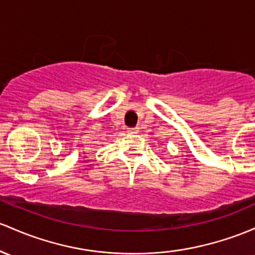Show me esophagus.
Instances as JSON below:
<instances>
[{
    "mask_svg": "<svg viewBox=\"0 0 255 255\" xmlns=\"http://www.w3.org/2000/svg\"><path fill=\"white\" fill-rule=\"evenodd\" d=\"M139 132V128H127V133L128 134H135Z\"/></svg>",
    "mask_w": 255,
    "mask_h": 255,
    "instance_id": "obj_1",
    "label": "esophagus"
}]
</instances>
